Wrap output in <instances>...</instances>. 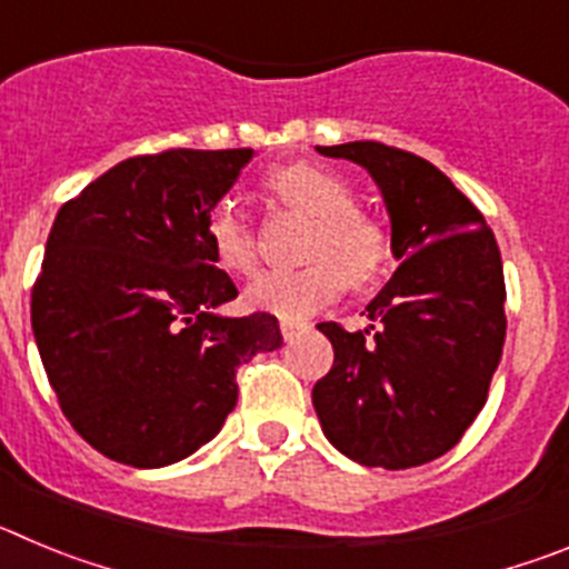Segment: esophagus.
Here are the masks:
<instances>
[{"label": "esophagus", "mask_w": 569, "mask_h": 569, "mask_svg": "<svg viewBox=\"0 0 569 569\" xmlns=\"http://www.w3.org/2000/svg\"><path fill=\"white\" fill-rule=\"evenodd\" d=\"M279 330H281V336H284V341H293L301 330H308V325H305V321H296V319H281Z\"/></svg>", "instance_id": "1"}]
</instances>
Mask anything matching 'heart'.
Here are the masks:
<instances>
[{
  "mask_svg": "<svg viewBox=\"0 0 569 569\" xmlns=\"http://www.w3.org/2000/svg\"><path fill=\"white\" fill-rule=\"evenodd\" d=\"M268 188L281 208L313 219L299 268L264 270L248 284L250 308L281 319H305L339 299L350 284H370L390 259V236L373 216L356 208V190L345 176L316 162H290L268 176ZM210 253L228 273H250L259 259L256 224L236 199L210 208Z\"/></svg>",
  "mask_w": 569,
  "mask_h": 569,
  "instance_id": "1",
  "label": "heart"
}]
</instances>
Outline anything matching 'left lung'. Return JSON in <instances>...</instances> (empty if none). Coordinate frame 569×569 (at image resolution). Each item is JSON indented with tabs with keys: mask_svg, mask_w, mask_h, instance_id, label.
I'll return each instance as SVG.
<instances>
[{
	"mask_svg": "<svg viewBox=\"0 0 569 569\" xmlns=\"http://www.w3.org/2000/svg\"><path fill=\"white\" fill-rule=\"evenodd\" d=\"M370 170L385 196L393 279L370 328L321 321L333 367L313 387L321 430L365 467L405 470L459 445L487 401L505 345V270L490 224L436 164L381 142L319 148Z\"/></svg>",
	"mask_w": 569,
	"mask_h": 569,
	"instance_id": "left-lung-1",
	"label": "left lung"
}]
</instances>
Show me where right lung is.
I'll return each mask as SVG.
<instances>
[{"label": "right lung", "instance_id": "right-lung-1", "mask_svg": "<svg viewBox=\"0 0 569 569\" xmlns=\"http://www.w3.org/2000/svg\"><path fill=\"white\" fill-rule=\"evenodd\" d=\"M250 156H130L59 208L30 325L64 419L108 459L164 467L199 450L236 407V367L281 345L276 316L213 313L239 290L204 224Z\"/></svg>", "mask_w": 569, "mask_h": 569}]
</instances>
